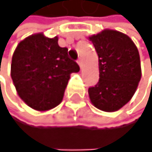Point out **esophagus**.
Returning a JSON list of instances; mask_svg holds the SVG:
<instances>
[{"label": "esophagus", "instance_id": "1", "mask_svg": "<svg viewBox=\"0 0 152 152\" xmlns=\"http://www.w3.org/2000/svg\"><path fill=\"white\" fill-rule=\"evenodd\" d=\"M77 64H78V66H80V69H81V67H83V60H81V58H78V60H77Z\"/></svg>", "mask_w": 152, "mask_h": 152}]
</instances>
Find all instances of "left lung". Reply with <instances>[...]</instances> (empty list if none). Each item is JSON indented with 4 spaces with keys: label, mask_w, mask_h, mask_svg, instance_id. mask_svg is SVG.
I'll use <instances>...</instances> for the list:
<instances>
[{
    "label": "left lung",
    "mask_w": 152,
    "mask_h": 152,
    "mask_svg": "<svg viewBox=\"0 0 152 152\" xmlns=\"http://www.w3.org/2000/svg\"><path fill=\"white\" fill-rule=\"evenodd\" d=\"M99 56V80L88 88L92 104L113 113L129 102L141 78L138 50L126 34L103 30L89 37Z\"/></svg>",
    "instance_id": "8db88e82"
}]
</instances>
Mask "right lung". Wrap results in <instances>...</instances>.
<instances>
[{"label": "right lung", "instance_id": "right-lung-1", "mask_svg": "<svg viewBox=\"0 0 152 152\" xmlns=\"http://www.w3.org/2000/svg\"><path fill=\"white\" fill-rule=\"evenodd\" d=\"M58 41L42 33L31 34L20 42L12 58L11 77L18 94L36 110L60 104L71 74L80 71Z\"/></svg>", "mask_w": 152, "mask_h": 152}]
</instances>
